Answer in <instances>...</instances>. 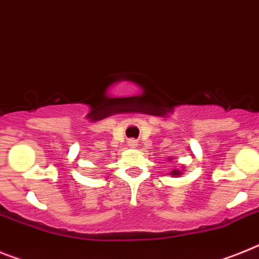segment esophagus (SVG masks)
Listing matches in <instances>:
<instances>
[{"label": "esophagus", "mask_w": 259, "mask_h": 259, "mask_svg": "<svg viewBox=\"0 0 259 259\" xmlns=\"http://www.w3.org/2000/svg\"><path fill=\"white\" fill-rule=\"evenodd\" d=\"M128 145L131 148H135L136 145H138V141L135 140V139H131V140H128Z\"/></svg>", "instance_id": "obj_1"}]
</instances>
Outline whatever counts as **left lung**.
<instances>
[{
    "instance_id": "left-lung-1",
    "label": "left lung",
    "mask_w": 259,
    "mask_h": 259,
    "mask_svg": "<svg viewBox=\"0 0 259 259\" xmlns=\"http://www.w3.org/2000/svg\"><path fill=\"white\" fill-rule=\"evenodd\" d=\"M183 170H185V167H181V169H174L171 170V173H170V176H173V177H180L181 174H183Z\"/></svg>"
}]
</instances>
